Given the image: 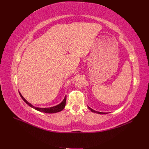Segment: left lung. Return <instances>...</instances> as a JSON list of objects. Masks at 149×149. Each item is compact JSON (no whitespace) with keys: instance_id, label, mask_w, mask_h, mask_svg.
<instances>
[{"instance_id":"1","label":"left lung","mask_w":149,"mask_h":149,"mask_svg":"<svg viewBox=\"0 0 149 149\" xmlns=\"http://www.w3.org/2000/svg\"><path fill=\"white\" fill-rule=\"evenodd\" d=\"M88 108L89 109L91 110V111H92V112H96V113H97V114H106L105 112H97V111H94V110H93V109H92L91 107H89V106H88ZM107 114V113H106Z\"/></svg>"}]
</instances>
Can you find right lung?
Masks as SVG:
<instances>
[{"label": "right lung", "instance_id": "right-lung-1", "mask_svg": "<svg viewBox=\"0 0 149 149\" xmlns=\"http://www.w3.org/2000/svg\"><path fill=\"white\" fill-rule=\"evenodd\" d=\"M19 94H20L21 97L22 98V100H23L26 104H27L29 106H30V107L33 108V109H35L36 110H37V111H40V112H45V113H50L51 114V113H56V112H60L64 109V107H65V105H66V96H65L63 101L60 104H59L57 105V106L51 107H48V108H40V107H35V106L31 105L30 103H29L23 96H22V95L20 94V93H19Z\"/></svg>", "mask_w": 149, "mask_h": 149}]
</instances>
